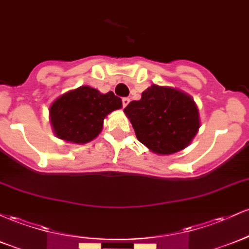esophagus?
<instances>
[{
  "mask_svg": "<svg viewBox=\"0 0 249 249\" xmlns=\"http://www.w3.org/2000/svg\"><path fill=\"white\" fill-rule=\"evenodd\" d=\"M122 103H123V107H126L127 104L130 103V99H129V98H123Z\"/></svg>",
  "mask_w": 249,
  "mask_h": 249,
  "instance_id": "34e87169",
  "label": "esophagus"
}]
</instances>
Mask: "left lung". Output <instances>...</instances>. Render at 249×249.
<instances>
[{
	"label": "left lung",
	"instance_id": "1",
	"mask_svg": "<svg viewBox=\"0 0 249 249\" xmlns=\"http://www.w3.org/2000/svg\"><path fill=\"white\" fill-rule=\"evenodd\" d=\"M124 112L142 144L160 155H171L189 145L200 127L198 110L188 94L152 85Z\"/></svg>",
	"mask_w": 249,
	"mask_h": 249
}]
</instances>
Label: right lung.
I'll use <instances>...</instances> for the list:
<instances>
[{
	"instance_id": "obj_1",
	"label": "right lung",
	"mask_w": 249,
	"mask_h": 249,
	"mask_svg": "<svg viewBox=\"0 0 249 249\" xmlns=\"http://www.w3.org/2000/svg\"><path fill=\"white\" fill-rule=\"evenodd\" d=\"M120 107L122 99L113 92L102 94L89 86H80L52 104L51 123L59 138L85 144L99 135L104 118Z\"/></svg>"
}]
</instances>
